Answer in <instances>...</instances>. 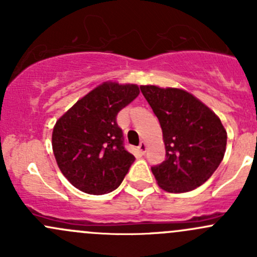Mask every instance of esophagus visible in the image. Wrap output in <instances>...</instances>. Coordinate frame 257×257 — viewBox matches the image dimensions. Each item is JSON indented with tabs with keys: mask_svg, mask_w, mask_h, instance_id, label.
<instances>
[{
	"mask_svg": "<svg viewBox=\"0 0 257 257\" xmlns=\"http://www.w3.org/2000/svg\"><path fill=\"white\" fill-rule=\"evenodd\" d=\"M138 149H139V152L142 153V154H144V153L147 152V143H145V142H142V143L139 144Z\"/></svg>",
	"mask_w": 257,
	"mask_h": 257,
	"instance_id": "obj_1",
	"label": "esophagus"
}]
</instances>
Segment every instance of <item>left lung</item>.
Returning <instances> with one entry per match:
<instances>
[{
	"mask_svg": "<svg viewBox=\"0 0 257 257\" xmlns=\"http://www.w3.org/2000/svg\"><path fill=\"white\" fill-rule=\"evenodd\" d=\"M142 93L159 119L165 160L152 167L168 193H186L214 174L226 149V131L219 116L186 90L142 85Z\"/></svg>",
	"mask_w": 257,
	"mask_h": 257,
	"instance_id": "1",
	"label": "left lung"
}]
</instances>
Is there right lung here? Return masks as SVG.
<instances>
[{
	"mask_svg": "<svg viewBox=\"0 0 257 257\" xmlns=\"http://www.w3.org/2000/svg\"><path fill=\"white\" fill-rule=\"evenodd\" d=\"M139 94L137 84L104 82L57 120L52 148L58 168L80 191L115 190L136 158L125 150L116 115Z\"/></svg>",
	"mask_w": 257,
	"mask_h": 257,
	"instance_id": "right-lung-1",
	"label": "right lung"
}]
</instances>
